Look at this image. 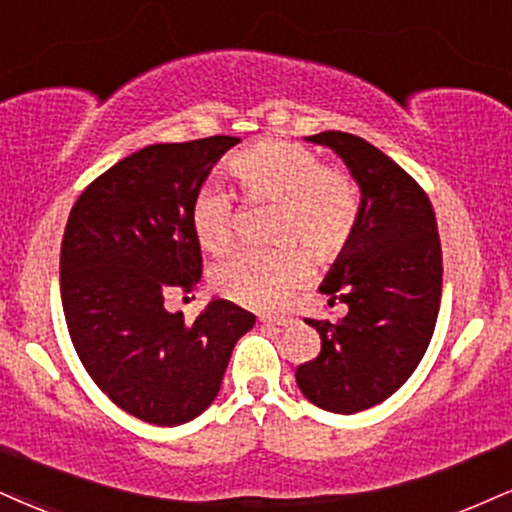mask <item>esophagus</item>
Wrapping results in <instances>:
<instances>
[{
  "label": "esophagus",
  "mask_w": 512,
  "mask_h": 512,
  "mask_svg": "<svg viewBox=\"0 0 512 512\" xmlns=\"http://www.w3.org/2000/svg\"><path fill=\"white\" fill-rule=\"evenodd\" d=\"M262 324H267V326H291L293 317H267V319H262Z\"/></svg>",
  "instance_id": "34e87169"
}]
</instances>
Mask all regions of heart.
<instances>
[{
  "label": "heart",
  "mask_w": 512,
  "mask_h": 512,
  "mask_svg": "<svg viewBox=\"0 0 512 512\" xmlns=\"http://www.w3.org/2000/svg\"><path fill=\"white\" fill-rule=\"evenodd\" d=\"M229 169L248 200L274 202L272 238L288 243L233 252L214 269V286L233 303L274 310L310 279V257L301 244L324 262L348 248L360 221V193L346 171L329 169L317 152L291 140H262L238 152ZM190 226L202 250L224 252L233 240L231 195L214 183L202 186L190 207Z\"/></svg>",
  "instance_id": "heart-1"
}]
</instances>
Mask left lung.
I'll return each mask as SVG.
<instances>
[{
	"mask_svg": "<svg viewBox=\"0 0 512 512\" xmlns=\"http://www.w3.org/2000/svg\"><path fill=\"white\" fill-rule=\"evenodd\" d=\"M310 143L334 150L360 188V221L319 291L346 303L338 322H317L322 350L295 369L317 408L353 415L393 396L432 341L441 305V240L432 202L415 178L357 135L324 131Z\"/></svg>",
	"mask_w": 512,
	"mask_h": 512,
	"instance_id": "1",
	"label": "left lung"
}]
</instances>
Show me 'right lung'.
I'll return each mask as SVG.
<instances>
[{
  "mask_svg": "<svg viewBox=\"0 0 512 512\" xmlns=\"http://www.w3.org/2000/svg\"><path fill=\"white\" fill-rule=\"evenodd\" d=\"M238 143L212 135L133 152L80 193L61 240V305L80 362L121 410L159 427L212 405L233 346L255 326L221 298L193 324L164 310L166 293L200 281L190 207Z\"/></svg>",
  "mask_w": 512,
  "mask_h": 512,
  "instance_id": "1",
  "label": "right lung"
}]
</instances>
